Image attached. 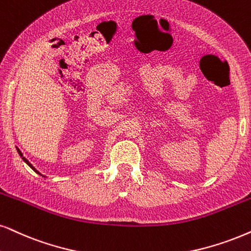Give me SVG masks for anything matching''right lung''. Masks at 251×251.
I'll use <instances>...</instances> for the list:
<instances>
[{"label":"right lung","mask_w":251,"mask_h":251,"mask_svg":"<svg viewBox=\"0 0 251 251\" xmlns=\"http://www.w3.org/2000/svg\"><path fill=\"white\" fill-rule=\"evenodd\" d=\"M16 149H17V151H18V154H20V156H21V157H22V160H23V161H24V162H25V163H26V164H27V166H28V167H30V168H31V169H32V170H33V171H34V173H37V174H38V175H40V176H43V177H46V176H44V175H41V174H40V173H39V171H38V170H37V169H36V168H34V167H33V166H32V164H31V163H30V162H28V160H27V158H25V157H24V156H23V153H22V151H20V148H17V147H16Z\"/></svg>","instance_id":"right-lung-1"}]
</instances>
